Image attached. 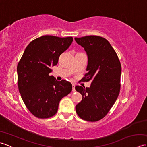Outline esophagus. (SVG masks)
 I'll return each instance as SVG.
<instances>
[{
	"instance_id": "34e87169",
	"label": "esophagus",
	"mask_w": 147,
	"mask_h": 147,
	"mask_svg": "<svg viewBox=\"0 0 147 147\" xmlns=\"http://www.w3.org/2000/svg\"><path fill=\"white\" fill-rule=\"evenodd\" d=\"M72 86H73V90H72V91H73V92H76V90H75V85H74V83H73V84H72Z\"/></svg>"
}]
</instances>
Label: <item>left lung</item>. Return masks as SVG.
I'll use <instances>...</instances> for the list:
<instances>
[{
    "label": "left lung",
    "instance_id": "8db88e82",
    "mask_svg": "<svg viewBox=\"0 0 147 147\" xmlns=\"http://www.w3.org/2000/svg\"><path fill=\"white\" fill-rule=\"evenodd\" d=\"M74 39L88 55V72L83 82L92 81L89 88L75 87L83 96L76 105V113L83 120L98 121L107 114L119 94L121 62L110 43L103 37L91 35Z\"/></svg>",
    "mask_w": 147,
    "mask_h": 147
}]
</instances>
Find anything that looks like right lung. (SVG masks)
Masks as SVG:
<instances>
[{"mask_svg": "<svg viewBox=\"0 0 147 147\" xmlns=\"http://www.w3.org/2000/svg\"><path fill=\"white\" fill-rule=\"evenodd\" d=\"M73 40V37H39L29 43L18 62L19 92L26 107L36 117L47 119L54 115L61 100L72 91L70 82L64 80L58 82L49 74Z\"/></svg>", "mask_w": 147, "mask_h": 147, "instance_id": "obj_1", "label": "right lung"}]
</instances>
